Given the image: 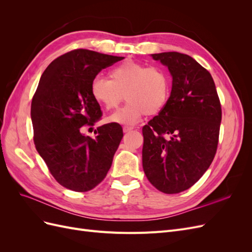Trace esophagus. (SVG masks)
I'll use <instances>...</instances> for the list:
<instances>
[{
  "label": "esophagus",
  "mask_w": 252,
  "mask_h": 252,
  "mask_svg": "<svg viewBox=\"0 0 252 252\" xmlns=\"http://www.w3.org/2000/svg\"><path fill=\"white\" fill-rule=\"evenodd\" d=\"M133 129V127H128V126H124L123 127V131L125 132V133H127V132H130L131 130Z\"/></svg>",
  "instance_id": "34e87169"
}]
</instances>
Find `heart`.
<instances>
[{
	"mask_svg": "<svg viewBox=\"0 0 252 252\" xmlns=\"http://www.w3.org/2000/svg\"><path fill=\"white\" fill-rule=\"evenodd\" d=\"M109 81L94 78L90 84V94L106 110H113L125 98V107L109 117L108 121L133 125L144 114L156 116L168 103L171 83L163 68L127 61L112 68Z\"/></svg>",
	"mask_w": 252,
	"mask_h": 252,
	"instance_id": "obj_1",
	"label": "heart"
}]
</instances>
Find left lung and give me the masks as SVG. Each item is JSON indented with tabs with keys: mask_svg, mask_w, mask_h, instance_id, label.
Masks as SVG:
<instances>
[{
	"mask_svg": "<svg viewBox=\"0 0 252 252\" xmlns=\"http://www.w3.org/2000/svg\"><path fill=\"white\" fill-rule=\"evenodd\" d=\"M168 67L172 88L164 109L142 129L143 169L167 194L193 186L215 158L222 108L215 82L194 59L180 52L152 55Z\"/></svg>",
	"mask_w": 252,
	"mask_h": 252,
	"instance_id": "8db88e82",
	"label": "left lung"
}]
</instances>
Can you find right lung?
Masks as SVG:
<instances>
[{"instance_id": "1", "label": "right lung", "mask_w": 252, "mask_h": 252, "mask_svg": "<svg viewBox=\"0 0 252 252\" xmlns=\"http://www.w3.org/2000/svg\"><path fill=\"white\" fill-rule=\"evenodd\" d=\"M123 57L74 49L53 60L43 72L32 103L33 142L52 177L67 189L85 192L105 179L123 138L118 123L81 133L102 117L90 94L97 73Z\"/></svg>"}]
</instances>
